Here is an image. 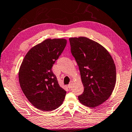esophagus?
<instances>
[{
    "label": "esophagus",
    "instance_id": "1",
    "mask_svg": "<svg viewBox=\"0 0 132 132\" xmlns=\"http://www.w3.org/2000/svg\"><path fill=\"white\" fill-rule=\"evenodd\" d=\"M72 82H73V81L71 80V82H70V83H69V84H68V87H69V89H71V87H72Z\"/></svg>",
    "mask_w": 132,
    "mask_h": 132
}]
</instances>
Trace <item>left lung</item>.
Here are the masks:
<instances>
[{
	"mask_svg": "<svg viewBox=\"0 0 132 132\" xmlns=\"http://www.w3.org/2000/svg\"><path fill=\"white\" fill-rule=\"evenodd\" d=\"M69 40L84 86L79 101L89 108L100 106L110 97L115 87L117 73L113 60L106 48L94 40L85 37Z\"/></svg>",
	"mask_w": 132,
	"mask_h": 132,
	"instance_id": "left-lung-1",
	"label": "left lung"
}]
</instances>
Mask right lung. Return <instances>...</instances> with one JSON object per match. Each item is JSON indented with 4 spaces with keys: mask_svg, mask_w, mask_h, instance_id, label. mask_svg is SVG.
<instances>
[{
    "mask_svg": "<svg viewBox=\"0 0 132 132\" xmlns=\"http://www.w3.org/2000/svg\"><path fill=\"white\" fill-rule=\"evenodd\" d=\"M67 43L64 38H48L27 52L19 69L21 89L38 109L52 111L62 104L66 92L52 71Z\"/></svg>",
    "mask_w": 132,
    "mask_h": 132,
    "instance_id": "add662e5",
    "label": "right lung"
}]
</instances>
